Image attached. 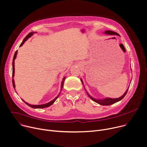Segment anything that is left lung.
Here are the masks:
<instances>
[{
  "label": "left lung",
  "instance_id": "8db88e82",
  "mask_svg": "<svg viewBox=\"0 0 147 147\" xmlns=\"http://www.w3.org/2000/svg\"><path fill=\"white\" fill-rule=\"evenodd\" d=\"M104 33L106 34H109V35H117V36H119L120 35L117 33V32H115V31H110V30H107V31H105L104 32ZM81 82H82V84L84 85V83H83V81L82 79H80ZM128 89L125 91V92L124 93V94H123L121 97H119V98H116V99H112V98H109V97H106V98H104V99H95L94 98V97H92L89 93L88 92L86 91V90L85 89L86 93H87V94L88 95V96L90 97V98L93 100L94 102H95L96 103H98L100 105H103V106H109V105H112V104H114L115 103L117 102H119L120 101L121 99H123L124 98V97L125 96V94H127V91H128Z\"/></svg>",
  "mask_w": 147,
  "mask_h": 147
}]
</instances>
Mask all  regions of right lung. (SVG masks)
<instances>
[{
    "label": "right lung",
    "instance_id": "1",
    "mask_svg": "<svg viewBox=\"0 0 147 147\" xmlns=\"http://www.w3.org/2000/svg\"><path fill=\"white\" fill-rule=\"evenodd\" d=\"M36 32H33V31H32V32H30V33L24 38V39L23 40V41L21 43L20 47L22 46L23 44L24 43V42H25L26 41H27L29 38H30L32 35L34 34V33H36ZM17 54H18V51H16V53H15V54H14V55L13 59V63H12V67H13V71H12V78H13V79H12V83H13V88H15L14 80V79H13V77H14V60H15V59L16 58V56H17ZM65 79V77H64V78H63L62 80L61 86V90H62V88H63V83H64ZM60 93H61V92H60ZM60 93H59V94H58V96L55 97V98L54 99H53V100H51V101L50 102H48V103H45V104H43V105H30V104H29V103L26 102H25L24 100H23V99H22V100H23L27 105H28V106H30V107H32V108H34V109H42V108H45V107H49V106H50L51 105H52L55 102V101L57 99V98L59 97V94H60Z\"/></svg>",
    "mask_w": 147,
    "mask_h": 147
}]
</instances>
